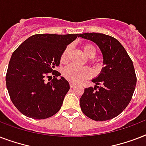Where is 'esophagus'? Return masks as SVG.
Here are the masks:
<instances>
[{
  "label": "esophagus",
  "mask_w": 146,
  "mask_h": 146,
  "mask_svg": "<svg viewBox=\"0 0 146 146\" xmlns=\"http://www.w3.org/2000/svg\"><path fill=\"white\" fill-rule=\"evenodd\" d=\"M75 86H76L75 83H73V82H70V88H73V87Z\"/></svg>",
  "instance_id": "esophagus-1"
}]
</instances>
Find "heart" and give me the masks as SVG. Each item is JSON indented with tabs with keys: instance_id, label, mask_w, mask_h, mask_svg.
<instances>
[{
	"instance_id": "b5f03b06",
	"label": "heart",
	"mask_w": 146,
	"mask_h": 146,
	"mask_svg": "<svg viewBox=\"0 0 146 146\" xmlns=\"http://www.w3.org/2000/svg\"><path fill=\"white\" fill-rule=\"evenodd\" d=\"M83 50L86 55L89 57H94L96 54V47L91 44H86L83 45ZM70 46L68 45L64 49L60 57V60L62 62H66L68 60L70 51ZM92 75V72L88 67L84 66H79L74 64L69 65L64 70V76L66 80L72 82L79 83L82 82L86 79L91 77Z\"/></svg>"
}]
</instances>
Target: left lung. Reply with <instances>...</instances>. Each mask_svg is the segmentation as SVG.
I'll list each match as a JSON object with an SVG mask.
<instances>
[{
	"label": "left lung",
	"mask_w": 146,
	"mask_h": 146,
	"mask_svg": "<svg viewBox=\"0 0 146 146\" xmlns=\"http://www.w3.org/2000/svg\"><path fill=\"white\" fill-rule=\"evenodd\" d=\"M80 37L97 44L104 65L99 75L92 80L98 86L85 89L80 100L81 110L92 120H111L119 115L132 99L136 85L133 61L119 41L110 35L92 33L80 34Z\"/></svg>",
	"instance_id": "8db88e82"
}]
</instances>
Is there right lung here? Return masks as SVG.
<instances>
[{"label": "right lung", "mask_w": 146, "mask_h": 146, "mask_svg": "<svg viewBox=\"0 0 146 146\" xmlns=\"http://www.w3.org/2000/svg\"><path fill=\"white\" fill-rule=\"evenodd\" d=\"M80 34H36L13 51L9 62L6 85L14 106L28 117L45 119L57 113L70 89L67 80L54 70L64 50ZM50 72L53 80L47 83Z\"/></svg>", "instance_id": "obj_1"}]
</instances>
